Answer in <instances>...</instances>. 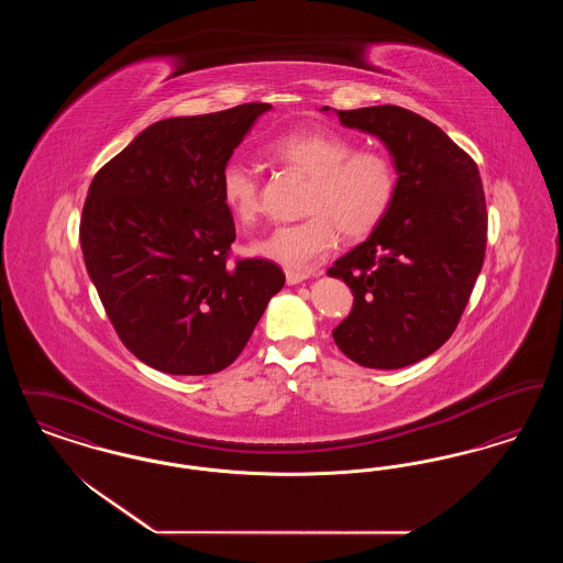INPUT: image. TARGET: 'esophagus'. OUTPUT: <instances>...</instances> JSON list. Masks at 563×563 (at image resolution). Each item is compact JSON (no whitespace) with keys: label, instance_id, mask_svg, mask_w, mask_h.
Here are the masks:
<instances>
[{"label":"esophagus","instance_id":"obj_1","mask_svg":"<svg viewBox=\"0 0 563 563\" xmlns=\"http://www.w3.org/2000/svg\"><path fill=\"white\" fill-rule=\"evenodd\" d=\"M319 274H321V269H317V272H299V269H287V283H289V285H299V283L308 280L310 276H319Z\"/></svg>","mask_w":563,"mask_h":563}]
</instances>
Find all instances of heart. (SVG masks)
I'll list each match as a JSON object with an SVG mask.
<instances>
[{"label": "heart", "instance_id": "1", "mask_svg": "<svg viewBox=\"0 0 563 563\" xmlns=\"http://www.w3.org/2000/svg\"><path fill=\"white\" fill-rule=\"evenodd\" d=\"M266 158L283 168L310 177L299 223L276 228L253 244V251L289 269L312 268L340 239H361L374 232L390 211L399 173L395 161L375 147L356 143L324 129H308L272 139ZM219 194L225 209L242 225L262 217V186L253 168L228 162L219 175Z\"/></svg>", "mask_w": 563, "mask_h": 563}]
</instances>
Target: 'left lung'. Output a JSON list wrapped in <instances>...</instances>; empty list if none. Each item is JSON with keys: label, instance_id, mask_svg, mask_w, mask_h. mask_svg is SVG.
Here are the masks:
<instances>
[{"label": "left lung", "instance_id": "obj_1", "mask_svg": "<svg viewBox=\"0 0 563 563\" xmlns=\"http://www.w3.org/2000/svg\"><path fill=\"white\" fill-rule=\"evenodd\" d=\"M338 118L384 141L399 189L372 236L327 269L354 295L333 340L363 367L399 369L441 349L471 299L487 242L482 177L462 147L409 109H340Z\"/></svg>", "mask_w": 563, "mask_h": 563}]
</instances>
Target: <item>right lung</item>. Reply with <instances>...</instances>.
Listing matches in <instances>:
<instances>
[{
    "instance_id": "right-lung-1",
    "label": "right lung",
    "mask_w": 563,
    "mask_h": 563,
    "mask_svg": "<svg viewBox=\"0 0 563 563\" xmlns=\"http://www.w3.org/2000/svg\"><path fill=\"white\" fill-rule=\"evenodd\" d=\"M244 103L147 126L95 175L81 209L84 264L122 344L173 375L232 365L285 274L230 260L236 239L219 175L253 122Z\"/></svg>"
}]
</instances>
